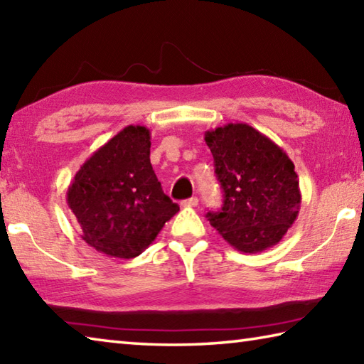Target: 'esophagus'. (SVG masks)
<instances>
[{
  "mask_svg": "<svg viewBox=\"0 0 364 364\" xmlns=\"http://www.w3.org/2000/svg\"><path fill=\"white\" fill-rule=\"evenodd\" d=\"M197 203H199V199L197 197H191V199L183 202V207H197Z\"/></svg>",
  "mask_w": 364,
  "mask_h": 364,
  "instance_id": "1",
  "label": "esophagus"
}]
</instances>
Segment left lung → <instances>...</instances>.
Returning a JSON list of instances; mask_svg holds the SVG:
<instances>
[{
    "mask_svg": "<svg viewBox=\"0 0 364 364\" xmlns=\"http://www.w3.org/2000/svg\"><path fill=\"white\" fill-rule=\"evenodd\" d=\"M205 143L224 193L223 208L207 213L211 226L242 253L277 245L301 208L293 161L269 136L243 122L207 130Z\"/></svg>",
    "mask_w": 364,
    "mask_h": 364,
    "instance_id": "8db88e82",
    "label": "left lung"
}]
</instances>
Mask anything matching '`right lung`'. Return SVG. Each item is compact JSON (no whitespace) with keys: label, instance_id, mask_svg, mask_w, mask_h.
Masks as SVG:
<instances>
[{"label":"right lung","instance_id":"obj_1","mask_svg":"<svg viewBox=\"0 0 364 364\" xmlns=\"http://www.w3.org/2000/svg\"><path fill=\"white\" fill-rule=\"evenodd\" d=\"M149 148V129L127 125L81 165L68 186L67 203L82 240L98 253L136 257L180 211L157 181Z\"/></svg>","mask_w":364,"mask_h":364}]
</instances>
